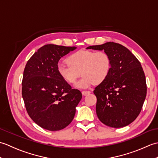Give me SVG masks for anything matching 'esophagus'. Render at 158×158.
<instances>
[{"mask_svg":"<svg viewBox=\"0 0 158 158\" xmlns=\"http://www.w3.org/2000/svg\"><path fill=\"white\" fill-rule=\"evenodd\" d=\"M90 93H91V92L90 91H83L82 94H83V96H86V95L89 94H90Z\"/></svg>","mask_w":158,"mask_h":158,"instance_id":"obj_1","label":"esophagus"}]
</instances>
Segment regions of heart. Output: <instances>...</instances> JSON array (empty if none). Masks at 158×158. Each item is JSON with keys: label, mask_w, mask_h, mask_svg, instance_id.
<instances>
[{"label": "heart", "mask_w": 158, "mask_h": 158, "mask_svg": "<svg viewBox=\"0 0 158 158\" xmlns=\"http://www.w3.org/2000/svg\"><path fill=\"white\" fill-rule=\"evenodd\" d=\"M67 64H59L57 71L64 81L74 84L80 75L82 79L75 84V88L87 89L94 83H103L111 70L112 60L105 52L79 50L66 59Z\"/></svg>", "instance_id": "obj_1"}]
</instances>
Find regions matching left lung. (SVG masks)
Here are the masks:
<instances>
[{"label":"left lung","mask_w":158,"mask_h":158,"mask_svg":"<svg viewBox=\"0 0 158 158\" xmlns=\"http://www.w3.org/2000/svg\"><path fill=\"white\" fill-rule=\"evenodd\" d=\"M86 49L104 50L112 60L109 77L94 90L98 119L115 128L129 125L139 116L147 94L145 76L140 62L119 43L107 42Z\"/></svg>","instance_id":"1"}]
</instances>
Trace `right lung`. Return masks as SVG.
<instances>
[{
    "mask_svg": "<svg viewBox=\"0 0 158 158\" xmlns=\"http://www.w3.org/2000/svg\"><path fill=\"white\" fill-rule=\"evenodd\" d=\"M77 49L52 44L39 48L27 62L23 75L22 94L31 118L50 131L64 129L71 123L81 92L60 78V59Z\"/></svg>",
    "mask_w": 158,
    "mask_h": 158,
    "instance_id": "add662e5",
    "label": "right lung"
}]
</instances>
